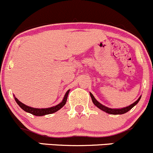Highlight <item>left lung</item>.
<instances>
[{
  "mask_svg": "<svg viewBox=\"0 0 153 153\" xmlns=\"http://www.w3.org/2000/svg\"><path fill=\"white\" fill-rule=\"evenodd\" d=\"M89 94H90V96H91V98H92V103H93V104H95V105L98 108V109H101V110L106 112V113L111 114V115H121V114L126 113V112H127L128 111L130 110V109H132L133 106H135V105H136V104H138V101H140V99H141V96H140L139 98H138V99L136 101H135L133 104H130V105L128 106H126V107L121 108V109H114V108H113V109H112V108L107 107V106H106L103 105V104H101V103L98 102V101H97L96 99H95V97L93 96V95H92L91 92H89Z\"/></svg>",
  "mask_w": 153,
  "mask_h": 153,
  "instance_id": "obj_1",
  "label": "left lung"
}]
</instances>
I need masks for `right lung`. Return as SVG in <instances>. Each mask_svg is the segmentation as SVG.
<instances>
[{"label": "right lung", "mask_w": 153, "mask_h": 153, "mask_svg": "<svg viewBox=\"0 0 153 153\" xmlns=\"http://www.w3.org/2000/svg\"><path fill=\"white\" fill-rule=\"evenodd\" d=\"M69 89L66 92V94L64 95V98H63L62 101H61L60 104H58V105L52 106V107H49V108H41V109H39V108H34V107H31V106H27L26 104H23L22 102L19 101L16 97L14 95V97H15V100L16 101L17 104L19 105L20 107L22 109H24L25 112H29V113L32 114L34 115H36V116H43V115H49V114H52L54 113V112H57V111L59 110L60 109L63 107L64 105L66 104V102H67V97H68V94L69 92Z\"/></svg>", "instance_id": "add662e5"}]
</instances>
